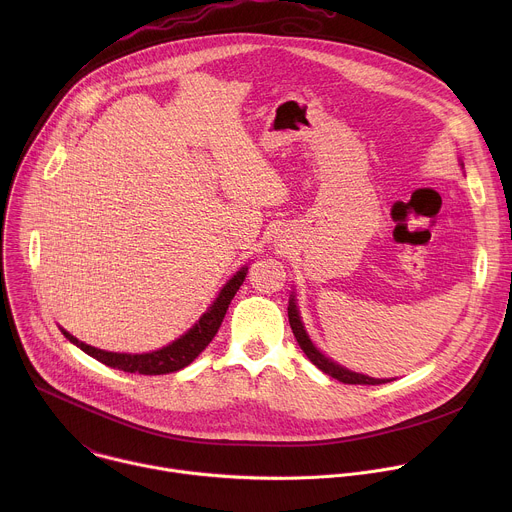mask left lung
<instances>
[{
  "label": "left lung",
  "mask_w": 512,
  "mask_h": 512,
  "mask_svg": "<svg viewBox=\"0 0 512 512\" xmlns=\"http://www.w3.org/2000/svg\"><path fill=\"white\" fill-rule=\"evenodd\" d=\"M464 166V164H462ZM287 316H289V326L291 330H294V336L300 344V348L306 352V356L316 364V367L330 375L332 379L340 381V383H346V385H383V383H389V379H373V377H367V375H360V373H352L344 367H340L338 362H334L332 358L324 356L316 346L314 342L310 340V336L306 334V328L302 324V318H300V312H298V306H296V298L291 296L289 298V306H287Z\"/></svg>",
  "instance_id": "left-lung-1"
}]
</instances>
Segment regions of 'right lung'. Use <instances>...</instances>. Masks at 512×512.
<instances>
[{"instance_id": "add662e5", "label": "right lung", "mask_w": 512, "mask_h": 512, "mask_svg": "<svg viewBox=\"0 0 512 512\" xmlns=\"http://www.w3.org/2000/svg\"><path fill=\"white\" fill-rule=\"evenodd\" d=\"M245 277H247V267H241L225 283V287L218 291V296L212 302V306L200 316V320L186 334H182L172 344H168L160 350H154V352H145V354L107 352V350H101V348H95V346H89V344L81 342L79 338H75L64 330H62V334L72 344H77L83 352H87L89 356L107 364V367H111V369H119V371H125V373H139V375L176 373V371L188 367V364L210 344V340L214 338L218 328H221L223 318L229 310V304L235 298L239 287L243 285Z\"/></svg>"}]
</instances>
